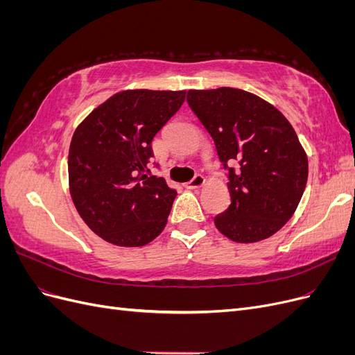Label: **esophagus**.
<instances>
[{"instance_id": "1", "label": "esophagus", "mask_w": 355, "mask_h": 355, "mask_svg": "<svg viewBox=\"0 0 355 355\" xmlns=\"http://www.w3.org/2000/svg\"><path fill=\"white\" fill-rule=\"evenodd\" d=\"M204 184H206V179H204L201 175H197L191 182H188L185 188L187 189H197V188H201Z\"/></svg>"}]
</instances>
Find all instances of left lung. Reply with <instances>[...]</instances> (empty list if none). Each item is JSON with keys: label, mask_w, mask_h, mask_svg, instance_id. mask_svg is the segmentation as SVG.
<instances>
[{"label": "left lung", "mask_w": 355, "mask_h": 355, "mask_svg": "<svg viewBox=\"0 0 355 355\" xmlns=\"http://www.w3.org/2000/svg\"><path fill=\"white\" fill-rule=\"evenodd\" d=\"M187 99L230 171L231 204L214 225L235 243L270 239L293 216L306 187L308 157L295 128L274 105L245 90H189Z\"/></svg>", "instance_id": "obj_1"}]
</instances>
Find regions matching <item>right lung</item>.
<instances>
[{"label":"right lung","instance_id":"obj_1","mask_svg":"<svg viewBox=\"0 0 355 355\" xmlns=\"http://www.w3.org/2000/svg\"><path fill=\"white\" fill-rule=\"evenodd\" d=\"M187 90H123L73 132L69 192L81 219L101 239L142 247L163 232L176 191L149 175L153 139L185 102Z\"/></svg>","mask_w":355,"mask_h":355}]
</instances>
